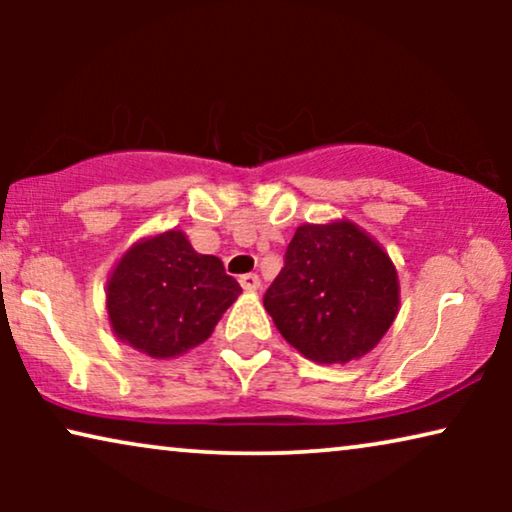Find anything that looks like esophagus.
Instances as JSON below:
<instances>
[{
  "mask_svg": "<svg viewBox=\"0 0 512 512\" xmlns=\"http://www.w3.org/2000/svg\"><path fill=\"white\" fill-rule=\"evenodd\" d=\"M240 284H242V289L249 291V293L258 291V289H261V277L254 275V272H249V275L240 277Z\"/></svg>",
  "mask_w": 512,
  "mask_h": 512,
  "instance_id": "1",
  "label": "esophagus"
}]
</instances>
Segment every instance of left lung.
<instances>
[{
  "instance_id": "8db88e82",
  "label": "left lung",
  "mask_w": 512,
  "mask_h": 512,
  "mask_svg": "<svg viewBox=\"0 0 512 512\" xmlns=\"http://www.w3.org/2000/svg\"><path fill=\"white\" fill-rule=\"evenodd\" d=\"M398 303L389 254L345 219L298 226L284 268L263 296L284 340L317 363L368 354L394 324Z\"/></svg>"
}]
</instances>
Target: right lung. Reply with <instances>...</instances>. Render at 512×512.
<instances>
[{
  "label": "right lung",
  "mask_w": 512,
  "mask_h": 512,
  "mask_svg": "<svg viewBox=\"0 0 512 512\" xmlns=\"http://www.w3.org/2000/svg\"><path fill=\"white\" fill-rule=\"evenodd\" d=\"M240 293L221 258L167 230L125 251L107 282V312L116 338L153 359H174L205 342Z\"/></svg>",
  "instance_id": "right-lung-1"
}]
</instances>
